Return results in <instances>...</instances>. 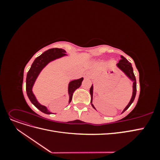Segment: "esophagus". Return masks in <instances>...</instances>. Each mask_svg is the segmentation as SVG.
Masks as SVG:
<instances>
[{"label":"esophagus","instance_id":"1","mask_svg":"<svg viewBox=\"0 0 160 160\" xmlns=\"http://www.w3.org/2000/svg\"><path fill=\"white\" fill-rule=\"evenodd\" d=\"M84 77L85 79H91V75L90 73V72H86L84 74Z\"/></svg>","mask_w":160,"mask_h":160}]
</instances>
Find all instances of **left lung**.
Listing matches in <instances>:
<instances>
[{
	"mask_svg": "<svg viewBox=\"0 0 160 160\" xmlns=\"http://www.w3.org/2000/svg\"><path fill=\"white\" fill-rule=\"evenodd\" d=\"M116 66H117L118 68H119L121 71H122L123 73L126 75L128 78L132 81L133 83V92H132V98H131L129 103L126 107L125 108V109L123 110L122 113H123L125 111H126L129 108V106L132 105V103L133 102V101L135 98V95H136V91H137V88H136V79H135V77L133 73V67L132 65L131 64V62H129L125 58L121 55V59L119 61L118 63L116 64ZM90 95H91V104L95 109V108L94 107V105L92 103L93 101V85L92 84L91 88H90Z\"/></svg>",
	"mask_w": 160,
	"mask_h": 160,
	"instance_id": "8db88e82",
	"label": "left lung"
}]
</instances>
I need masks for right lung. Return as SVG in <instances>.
I'll use <instances>...</instances> for the list:
<instances>
[{
	"instance_id": "obj_1",
	"label": "right lung",
	"mask_w": 160,
	"mask_h": 160,
	"mask_svg": "<svg viewBox=\"0 0 160 160\" xmlns=\"http://www.w3.org/2000/svg\"><path fill=\"white\" fill-rule=\"evenodd\" d=\"M66 51L64 49H58V48H53L46 51L41 54L40 56L37 57L32 62L29 71H28L26 79V91L27 94L28 99H30L31 103L35 106V107L39 109L42 113L46 114H51V113L48 110L47 107L45 105H41L37 101L35 95H34L32 92V88L35 84V81L37 79L38 76L39 75L41 71L45 67L51 62V61H55L56 59H60V58L67 56ZM83 78L82 77L81 79L72 80L69 82L68 85V93L69 96V104L71 101L72 94L74 91L78 89L81 85V83L83 81Z\"/></svg>"
}]
</instances>
